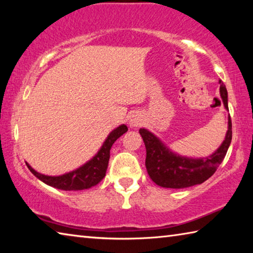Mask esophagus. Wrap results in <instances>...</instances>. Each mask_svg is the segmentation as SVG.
Returning a JSON list of instances; mask_svg holds the SVG:
<instances>
[{"label":"esophagus","instance_id":"34e87169","mask_svg":"<svg viewBox=\"0 0 253 253\" xmlns=\"http://www.w3.org/2000/svg\"><path fill=\"white\" fill-rule=\"evenodd\" d=\"M140 124H142V119H139V117H137V116H132V117H131V119H130V125H131L132 127L139 126Z\"/></svg>","mask_w":253,"mask_h":253}]
</instances>
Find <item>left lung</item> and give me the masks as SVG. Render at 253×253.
I'll return each instance as SVG.
<instances>
[{
	"label": "left lung",
	"mask_w": 253,
	"mask_h": 253,
	"mask_svg": "<svg viewBox=\"0 0 253 253\" xmlns=\"http://www.w3.org/2000/svg\"><path fill=\"white\" fill-rule=\"evenodd\" d=\"M220 84L222 102L228 109V91L222 80H220ZM139 132L146 147L145 165H146L149 177L157 185L163 187L184 188L203 183L215 173L217 168L223 162L231 144L232 123L229 116V128L224 142L215 153L203 160L202 158L193 160V158L175 155L152 132L146 129H139Z\"/></svg>",
	"instance_id": "left-lung-1"
}]
</instances>
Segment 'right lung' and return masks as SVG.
Masks as SVG:
<instances>
[{
    "label": "right lung",
    "mask_w": 253,
    "mask_h": 253,
    "mask_svg": "<svg viewBox=\"0 0 253 253\" xmlns=\"http://www.w3.org/2000/svg\"><path fill=\"white\" fill-rule=\"evenodd\" d=\"M128 128L126 125H122L116 128L107 137L106 142L102 145L100 151L98 152L97 155L91 161L85 163L84 166H81L80 169L74 170V172L61 175V176H48V175L36 172L28 163L27 166L42 182L48 184L50 186L59 188V190L80 191L90 188L97 185L105 177L110 157V148L119 137L125 134Z\"/></svg>",
    "instance_id": "add662e5"
}]
</instances>
